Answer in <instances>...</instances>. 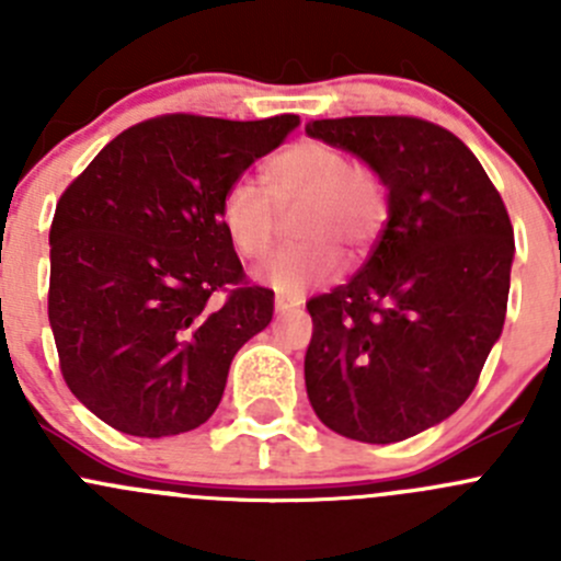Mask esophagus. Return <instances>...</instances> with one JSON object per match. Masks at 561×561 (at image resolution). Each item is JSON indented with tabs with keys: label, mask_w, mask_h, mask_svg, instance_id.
Here are the masks:
<instances>
[{
	"label": "esophagus",
	"mask_w": 561,
	"mask_h": 561,
	"mask_svg": "<svg viewBox=\"0 0 561 561\" xmlns=\"http://www.w3.org/2000/svg\"><path fill=\"white\" fill-rule=\"evenodd\" d=\"M296 307H298L296 301H287V298H282V296H276V301H274L276 314H285V312H290V309H296Z\"/></svg>",
	"instance_id": "1"
}]
</instances>
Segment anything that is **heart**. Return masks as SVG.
<instances>
[{
    "label": "heart",
    "instance_id": "1",
    "mask_svg": "<svg viewBox=\"0 0 561 561\" xmlns=\"http://www.w3.org/2000/svg\"><path fill=\"white\" fill-rule=\"evenodd\" d=\"M263 184L265 192L247 181L230 186L219 201V225L241 257L260 260L274 244L276 211L304 206L296 222L301 244L276 252L260 271L279 296L296 298L331 279L342 265L336 247L358 254L386 228L388 203L377 175L322 140H301L276 154L263 168Z\"/></svg>",
    "mask_w": 561,
    "mask_h": 561
}]
</instances>
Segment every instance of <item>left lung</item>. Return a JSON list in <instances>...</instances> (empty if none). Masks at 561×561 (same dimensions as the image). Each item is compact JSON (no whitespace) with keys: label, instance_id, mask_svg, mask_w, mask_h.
Here are the masks:
<instances>
[{"label":"left lung","instance_id":"8db88e82","mask_svg":"<svg viewBox=\"0 0 561 561\" xmlns=\"http://www.w3.org/2000/svg\"><path fill=\"white\" fill-rule=\"evenodd\" d=\"M364 160L388 190V222L364 268L307 304L304 377L331 432L401 443L450 417L500 339L516 254L513 225L478 157L412 116L307 124Z\"/></svg>","mask_w":561,"mask_h":561}]
</instances>
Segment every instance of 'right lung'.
Masks as SVG:
<instances>
[{"instance_id":"1","label":"right lung","mask_w":561,"mask_h":561,"mask_svg":"<svg viewBox=\"0 0 561 561\" xmlns=\"http://www.w3.org/2000/svg\"><path fill=\"white\" fill-rule=\"evenodd\" d=\"M298 124L296 113L149 118L56 203L48 320L61 375L116 432L157 439L206 423L236 353L271 322L274 290L244 282L219 201Z\"/></svg>"}]
</instances>
